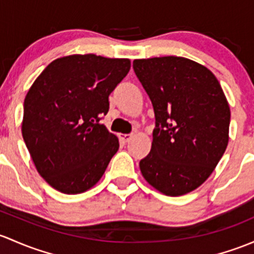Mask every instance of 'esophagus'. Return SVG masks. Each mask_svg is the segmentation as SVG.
<instances>
[{"mask_svg": "<svg viewBox=\"0 0 254 254\" xmlns=\"http://www.w3.org/2000/svg\"><path fill=\"white\" fill-rule=\"evenodd\" d=\"M132 137V134H119V138L123 142H129L130 138Z\"/></svg>", "mask_w": 254, "mask_h": 254, "instance_id": "34e87169", "label": "esophagus"}]
</instances>
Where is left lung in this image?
I'll return each mask as SVG.
<instances>
[{
    "label": "left lung",
    "instance_id": "left-lung-1",
    "mask_svg": "<svg viewBox=\"0 0 254 254\" xmlns=\"http://www.w3.org/2000/svg\"><path fill=\"white\" fill-rule=\"evenodd\" d=\"M156 127L140 161L149 185L168 196L196 190L209 178L229 142L230 108L214 74L184 57L135 60Z\"/></svg>",
    "mask_w": 254,
    "mask_h": 254
}]
</instances>
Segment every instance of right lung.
<instances>
[{
  "label": "right lung",
  "instance_id": "obj_1",
  "mask_svg": "<svg viewBox=\"0 0 254 254\" xmlns=\"http://www.w3.org/2000/svg\"><path fill=\"white\" fill-rule=\"evenodd\" d=\"M130 61L96 55L58 58L24 100L21 134L39 174L56 190L81 193L98 183L119 148L100 120Z\"/></svg>",
  "mask_w": 254,
  "mask_h": 254
}]
</instances>
